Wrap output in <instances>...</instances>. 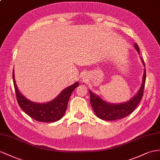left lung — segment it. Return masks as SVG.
I'll use <instances>...</instances> for the list:
<instances>
[{"mask_svg": "<svg viewBox=\"0 0 160 160\" xmlns=\"http://www.w3.org/2000/svg\"><path fill=\"white\" fill-rule=\"evenodd\" d=\"M134 48L140 55L139 48L137 43L134 44ZM142 63L145 68L144 61L141 57ZM146 80V70L144 69V73L142 76V82L140 88L137 93L130 100L122 103H110L103 101L101 98L96 94L93 93L89 90L90 96H91V104L94 112L96 116L101 120L106 121L116 120L122 119L132 113L134 109L137 107L139 102L141 100L143 95V89L145 87Z\"/></svg>", "mask_w": 160, "mask_h": 160, "instance_id": "1", "label": "left lung"}]
</instances>
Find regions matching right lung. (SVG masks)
<instances>
[{"label":"right lung","mask_w":160,"mask_h":160,"mask_svg":"<svg viewBox=\"0 0 160 160\" xmlns=\"http://www.w3.org/2000/svg\"><path fill=\"white\" fill-rule=\"evenodd\" d=\"M13 80L19 107L32 118L38 122H55L63 118L66 111L69 97L73 90L79 85V82H76L74 84L63 89L54 99L47 103H38L28 99L20 92L15 83L14 69Z\"/></svg>","instance_id":"right-lung-1"}]
</instances>
